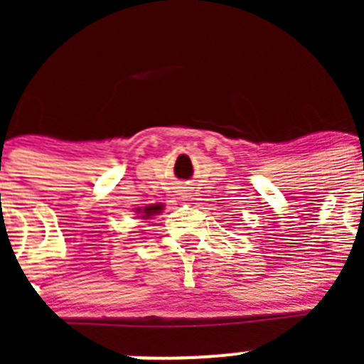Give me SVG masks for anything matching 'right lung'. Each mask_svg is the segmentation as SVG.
<instances>
[{
  "label": "right lung",
  "instance_id": "obj_1",
  "mask_svg": "<svg viewBox=\"0 0 364 364\" xmlns=\"http://www.w3.org/2000/svg\"><path fill=\"white\" fill-rule=\"evenodd\" d=\"M159 209H161V208H160V204L151 205V208H146V209H144V213H146L144 216H151V215H149V213H156V211H159Z\"/></svg>",
  "mask_w": 364,
  "mask_h": 364
}]
</instances>
